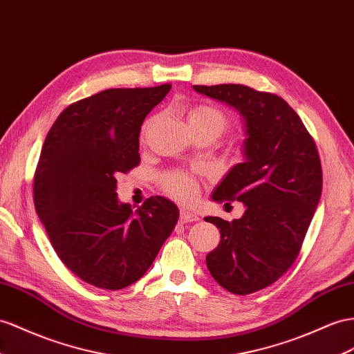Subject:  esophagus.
<instances>
[{"mask_svg": "<svg viewBox=\"0 0 354 354\" xmlns=\"http://www.w3.org/2000/svg\"><path fill=\"white\" fill-rule=\"evenodd\" d=\"M197 220H198V216L193 212H189V211L183 209L179 214V221L180 223H193V221H197Z\"/></svg>", "mask_w": 354, "mask_h": 354, "instance_id": "1", "label": "esophagus"}]
</instances>
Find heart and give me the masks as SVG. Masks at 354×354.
<instances>
[{
  "instance_id": "obj_1",
  "label": "heart",
  "mask_w": 354,
  "mask_h": 354,
  "mask_svg": "<svg viewBox=\"0 0 354 354\" xmlns=\"http://www.w3.org/2000/svg\"><path fill=\"white\" fill-rule=\"evenodd\" d=\"M157 118L153 116L147 121L143 127V136H147L148 131L152 129V125L156 124ZM188 127L192 131H207L214 134L215 138L227 130L229 120L220 109H216L209 104H198L189 109L187 115ZM162 189L178 201L188 202L193 201L197 194V184L193 176L187 174H180V171H171V174H166L161 178Z\"/></svg>"
}]
</instances>
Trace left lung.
I'll return each mask as SVG.
<instances>
[{"label":"left lung","mask_w":354,"mask_h":354,"mask_svg":"<svg viewBox=\"0 0 354 354\" xmlns=\"http://www.w3.org/2000/svg\"><path fill=\"white\" fill-rule=\"evenodd\" d=\"M242 116L243 162L214 188L212 201H238L245 212L225 221L206 216L221 241L206 266L223 288L250 295L265 288L295 263L322 197V165L304 122L283 98L245 85H194Z\"/></svg>","instance_id":"obj_1"}]
</instances>
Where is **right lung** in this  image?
<instances>
[{
	"mask_svg": "<svg viewBox=\"0 0 354 354\" xmlns=\"http://www.w3.org/2000/svg\"><path fill=\"white\" fill-rule=\"evenodd\" d=\"M170 88H115L80 100L61 112L43 143L35 211L62 263L91 286L136 283L178 223L169 198L152 196L134 211L116 193V176L140 162L143 120Z\"/></svg>",
	"mask_w": 354,
	"mask_h": 354,
	"instance_id": "obj_1",
	"label": "right lung"
}]
</instances>
